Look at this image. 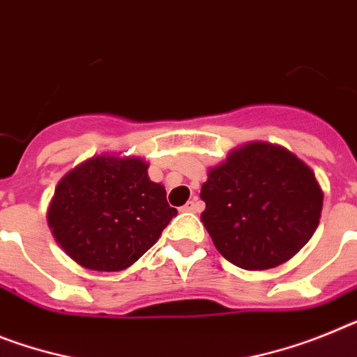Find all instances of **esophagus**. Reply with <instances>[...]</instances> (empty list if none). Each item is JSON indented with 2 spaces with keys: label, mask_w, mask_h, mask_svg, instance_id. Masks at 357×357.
Returning <instances> with one entry per match:
<instances>
[{
  "label": "esophagus",
  "mask_w": 357,
  "mask_h": 357,
  "mask_svg": "<svg viewBox=\"0 0 357 357\" xmlns=\"http://www.w3.org/2000/svg\"><path fill=\"white\" fill-rule=\"evenodd\" d=\"M200 209H202V204L199 202L197 199L190 200V202L185 204V206H182V211H190V213H200Z\"/></svg>",
  "instance_id": "1"
}]
</instances>
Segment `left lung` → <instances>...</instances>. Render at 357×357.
Wrapping results in <instances>:
<instances>
[{
  "mask_svg": "<svg viewBox=\"0 0 357 357\" xmlns=\"http://www.w3.org/2000/svg\"><path fill=\"white\" fill-rule=\"evenodd\" d=\"M200 220L225 260L264 271L291 260L319 224L324 193L314 173L282 146L249 142L211 167Z\"/></svg>",
  "mask_w": 357,
  "mask_h": 357,
  "instance_id": "1",
  "label": "left lung"
}]
</instances>
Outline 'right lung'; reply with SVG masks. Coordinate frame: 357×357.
<instances>
[{"mask_svg":"<svg viewBox=\"0 0 357 357\" xmlns=\"http://www.w3.org/2000/svg\"><path fill=\"white\" fill-rule=\"evenodd\" d=\"M176 209L139 157L99 155L59 181L48 227L61 249L91 271H123L162 234Z\"/></svg>","mask_w":357,"mask_h":357,"instance_id":"add662e5","label":"right lung"}]
</instances>
